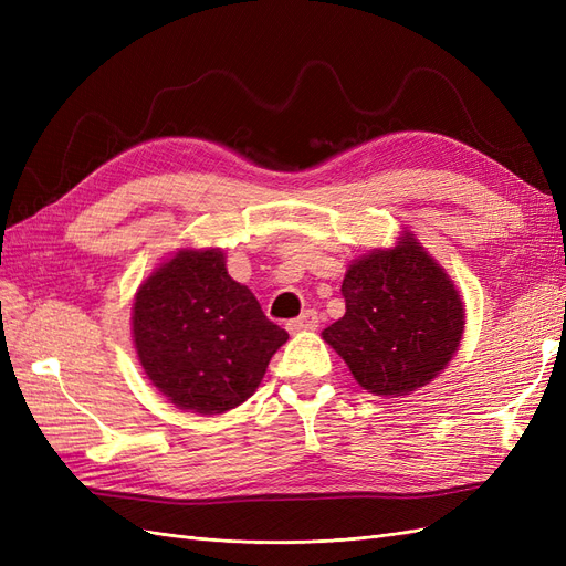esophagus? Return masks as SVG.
<instances>
[{
    "instance_id": "esophagus-1",
    "label": "esophagus",
    "mask_w": 566,
    "mask_h": 566,
    "mask_svg": "<svg viewBox=\"0 0 566 566\" xmlns=\"http://www.w3.org/2000/svg\"><path fill=\"white\" fill-rule=\"evenodd\" d=\"M318 328V314L314 310H306L302 316L293 318L287 323L290 333H302V331H316Z\"/></svg>"
}]
</instances>
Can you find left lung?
Segmentation results:
<instances>
[{
  "label": "left lung",
  "instance_id": "left-lung-1",
  "mask_svg": "<svg viewBox=\"0 0 566 566\" xmlns=\"http://www.w3.org/2000/svg\"><path fill=\"white\" fill-rule=\"evenodd\" d=\"M347 312L321 335L375 397H403L449 366L465 331L458 287L413 233L349 264Z\"/></svg>",
  "mask_w": 566,
  "mask_h": 566
}]
</instances>
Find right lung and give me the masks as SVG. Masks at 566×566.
<instances>
[{"label": "right lung", "mask_w": 566, "mask_h": 566, "mask_svg": "<svg viewBox=\"0 0 566 566\" xmlns=\"http://www.w3.org/2000/svg\"><path fill=\"white\" fill-rule=\"evenodd\" d=\"M132 337L144 373L167 401L219 416L252 397L287 333L229 276L224 252L186 248L142 283Z\"/></svg>", "instance_id": "obj_1"}]
</instances>
